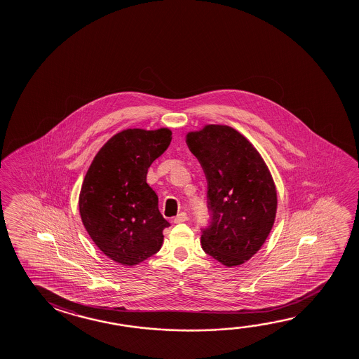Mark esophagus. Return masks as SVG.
I'll return each mask as SVG.
<instances>
[{
    "instance_id": "esophagus-1",
    "label": "esophagus",
    "mask_w": 359,
    "mask_h": 359,
    "mask_svg": "<svg viewBox=\"0 0 359 359\" xmlns=\"http://www.w3.org/2000/svg\"><path fill=\"white\" fill-rule=\"evenodd\" d=\"M188 220V215H187V212H182L180 214H177V217H174V223L180 224L184 223V222H187Z\"/></svg>"
}]
</instances>
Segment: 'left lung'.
I'll return each mask as SVG.
<instances>
[{
  "label": "left lung",
  "instance_id": "8db88e82",
  "mask_svg": "<svg viewBox=\"0 0 359 359\" xmlns=\"http://www.w3.org/2000/svg\"><path fill=\"white\" fill-rule=\"evenodd\" d=\"M187 144L205 174L210 214L201 247L226 266L252 258L271 233L276 191L266 165L244 136L223 125L189 133Z\"/></svg>",
  "mask_w": 359,
  "mask_h": 359
}]
</instances>
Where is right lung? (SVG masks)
Wrapping results in <instances>:
<instances>
[{"label":"right lung","instance_id":"obj_1","mask_svg":"<svg viewBox=\"0 0 359 359\" xmlns=\"http://www.w3.org/2000/svg\"><path fill=\"white\" fill-rule=\"evenodd\" d=\"M170 142L169 129L123 130L101 147L83 179L81 220L101 252L120 264H139L161 248L170 224L147 174Z\"/></svg>","mask_w":359,"mask_h":359}]
</instances>
